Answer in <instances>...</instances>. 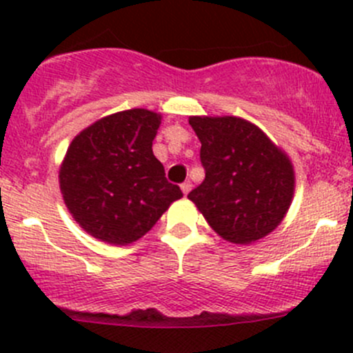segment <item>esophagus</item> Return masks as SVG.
<instances>
[{
	"label": "esophagus",
	"instance_id": "esophagus-1",
	"mask_svg": "<svg viewBox=\"0 0 353 353\" xmlns=\"http://www.w3.org/2000/svg\"><path fill=\"white\" fill-rule=\"evenodd\" d=\"M181 190H183L184 194L190 193V191H191V183H190V181H186V183L181 184Z\"/></svg>",
	"mask_w": 353,
	"mask_h": 353
}]
</instances>
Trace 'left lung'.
Wrapping results in <instances>:
<instances>
[{
	"mask_svg": "<svg viewBox=\"0 0 353 353\" xmlns=\"http://www.w3.org/2000/svg\"><path fill=\"white\" fill-rule=\"evenodd\" d=\"M205 181L188 198L232 244L263 239L285 219L295 190L290 159L256 124L237 116H191Z\"/></svg>",
	"mask_w": 353,
	"mask_h": 353,
	"instance_id": "1",
	"label": "left lung"
}]
</instances>
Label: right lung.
Wrapping results in <instances>:
<instances>
[{"mask_svg":"<svg viewBox=\"0 0 353 353\" xmlns=\"http://www.w3.org/2000/svg\"><path fill=\"white\" fill-rule=\"evenodd\" d=\"M160 121L154 110H121L85 128L68 147L59 167L63 199L95 239L134 243L183 196L152 150Z\"/></svg>","mask_w":353,"mask_h":353,"instance_id":"add662e5","label":"right lung"}]
</instances>
